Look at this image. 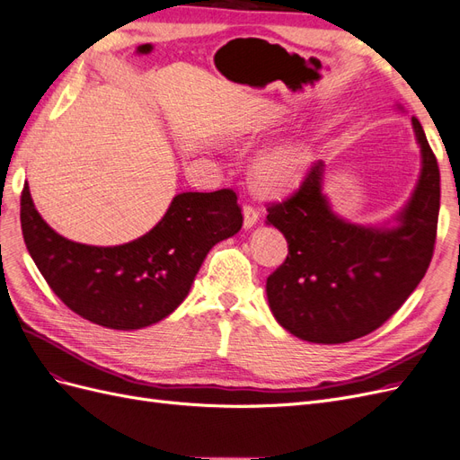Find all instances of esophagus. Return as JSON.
<instances>
[{"mask_svg":"<svg viewBox=\"0 0 460 460\" xmlns=\"http://www.w3.org/2000/svg\"><path fill=\"white\" fill-rule=\"evenodd\" d=\"M259 220V211L253 205H245L243 207V228H253Z\"/></svg>","mask_w":460,"mask_h":460,"instance_id":"esophagus-1","label":"esophagus"}]
</instances>
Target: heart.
I'll return each mask as SVG.
<instances>
[{
  "mask_svg": "<svg viewBox=\"0 0 460 460\" xmlns=\"http://www.w3.org/2000/svg\"><path fill=\"white\" fill-rule=\"evenodd\" d=\"M309 166V153L301 144L278 146L264 151L253 164L255 182L269 193L294 188Z\"/></svg>",
  "mask_w": 460,
  "mask_h": 460,
  "instance_id": "1",
  "label": "heart"
}]
</instances>
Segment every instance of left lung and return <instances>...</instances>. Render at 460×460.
<instances>
[{
  "label": "left lung",
  "instance_id": "1",
  "mask_svg": "<svg viewBox=\"0 0 460 460\" xmlns=\"http://www.w3.org/2000/svg\"><path fill=\"white\" fill-rule=\"evenodd\" d=\"M412 128L422 171L395 228L358 226L333 213L323 161L296 193L269 205L267 222L286 235L288 257L267 278V297L278 324L296 338L324 345L363 338L424 278L436 245L439 166L416 117Z\"/></svg>",
  "mask_w": 460,
  "mask_h": 460
}]
</instances>
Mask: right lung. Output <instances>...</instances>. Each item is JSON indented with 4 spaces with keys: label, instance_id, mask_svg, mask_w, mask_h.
<instances>
[{
    "label": "right lung",
    "instance_id": "obj_1",
    "mask_svg": "<svg viewBox=\"0 0 460 460\" xmlns=\"http://www.w3.org/2000/svg\"><path fill=\"white\" fill-rule=\"evenodd\" d=\"M242 222L234 190L186 191L142 238L97 247L49 228L29 184L21 196L22 238L53 294L82 318L111 330H140L169 316L190 294L211 247L238 234Z\"/></svg>",
    "mask_w": 460,
    "mask_h": 460
}]
</instances>
